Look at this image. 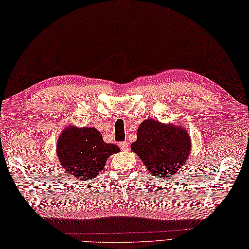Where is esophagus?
Wrapping results in <instances>:
<instances>
[{"mask_svg": "<svg viewBox=\"0 0 249 249\" xmlns=\"http://www.w3.org/2000/svg\"><path fill=\"white\" fill-rule=\"evenodd\" d=\"M119 145H120V147H121V150H123V151H127V150L129 149V143H128V141L121 142V143H120Z\"/></svg>", "mask_w": 249, "mask_h": 249, "instance_id": "esophagus-1", "label": "esophagus"}]
</instances>
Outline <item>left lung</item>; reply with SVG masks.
<instances>
[{"label": "left lung", "mask_w": 249, "mask_h": 249, "mask_svg": "<svg viewBox=\"0 0 249 249\" xmlns=\"http://www.w3.org/2000/svg\"><path fill=\"white\" fill-rule=\"evenodd\" d=\"M130 146L153 176L163 178L177 174L184 166L192 141L183 126L145 120L139 125L137 140Z\"/></svg>", "instance_id": "left-lung-1"}]
</instances>
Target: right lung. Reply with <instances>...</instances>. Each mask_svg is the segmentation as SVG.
Segmentation results:
<instances>
[{
	"mask_svg": "<svg viewBox=\"0 0 249 249\" xmlns=\"http://www.w3.org/2000/svg\"><path fill=\"white\" fill-rule=\"evenodd\" d=\"M119 152L118 145L106 143L94 127H67L56 144L57 160L63 168L82 181L97 177L109 156Z\"/></svg>",
	"mask_w": 249,
	"mask_h": 249,
	"instance_id": "1",
	"label": "right lung"
}]
</instances>
